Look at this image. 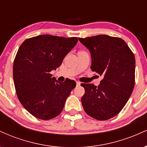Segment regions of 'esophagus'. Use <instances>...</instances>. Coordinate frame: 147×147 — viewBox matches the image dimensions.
Instances as JSON below:
<instances>
[{
	"mask_svg": "<svg viewBox=\"0 0 147 147\" xmlns=\"http://www.w3.org/2000/svg\"><path fill=\"white\" fill-rule=\"evenodd\" d=\"M76 84H77V86H80V82H78V81H77V82H76Z\"/></svg>",
	"mask_w": 147,
	"mask_h": 147,
	"instance_id": "34e87169",
	"label": "esophagus"
}]
</instances>
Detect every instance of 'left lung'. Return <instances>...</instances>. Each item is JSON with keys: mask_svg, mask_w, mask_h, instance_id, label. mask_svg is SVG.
I'll return each mask as SVG.
<instances>
[{"mask_svg": "<svg viewBox=\"0 0 147 147\" xmlns=\"http://www.w3.org/2000/svg\"><path fill=\"white\" fill-rule=\"evenodd\" d=\"M90 50V68L104 76L100 84H82L84 111L97 120H107L119 113L132 93L135 86L136 59L126 43L119 37L108 35L79 38Z\"/></svg>", "mask_w": 147, "mask_h": 147, "instance_id": "1", "label": "left lung"}]
</instances>
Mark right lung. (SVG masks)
<instances>
[{"mask_svg": "<svg viewBox=\"0 0 147 147\" xmlns=\"http://www.w3.org/2000/svg\"><path fill=\"white\" fill-rule=\"evenodd\" d=\"M77 41V37L43 34L27 38L18 48L13 65L15 90L23 107L35 117L48 120L63 110L76 83L57 82L50 72L60 66Z\"/></svg>", "mask_w": 147, "mask_h": 147, "instance_id": "1", "label": "right lung"}]
</instances>
